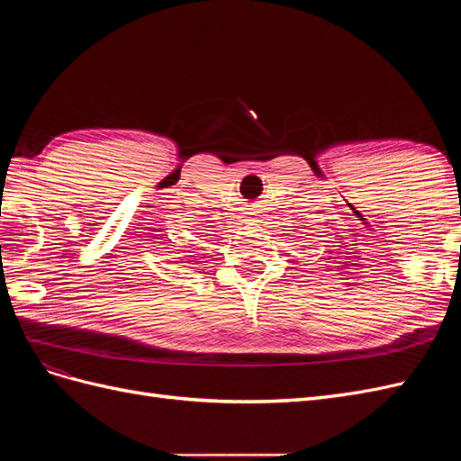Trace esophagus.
Here are the masks:
<instances>
[{"mask_svg": "<svg viewBox=\"0 0 461 461\" xmlns=\"http://www.w3.org/2000/svg\"><path fill=\"white\" fill-rule=\"evenodd\" d=\"M254 215H256V213H254ZM248 221H254V222H258V221H256V219H248Z\"/></svg>", "mask_w": 461, "mask_h": 461, "instance_id": "34e87169", "label": "esophagus"}]
</instances>
